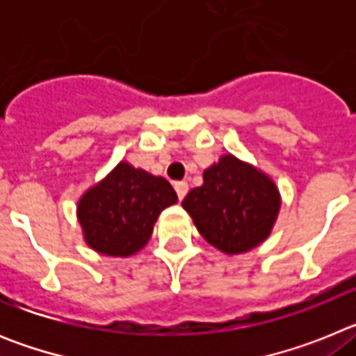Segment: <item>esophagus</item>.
Instances as JSON below:
<instances>
[{"label":"esophagus","mask_w":356,"mask_h":356,"mask_svg":"<svg viewBox=\"0 0 356 356\" xmlns=\"http://www.w3.org/2000/svg\"><path fill=\"white\" fill-rule=\"evenodd\" d=\"M175 191H176V194H178V197H180V200H184L188 193V184L187 181H176Z\"/></svg>","instance_id":"1"}]
</instances>
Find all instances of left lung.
Segmentation results:
<instances>
[{"label": "left lung", "instance_id": "8db88e82", "mask_svg": "<svg viewBox=\"0 0 356 356\" xmlns=\"http://www.w3.org/2000/svg\"><path fill=\"white\" fill-rule=\"evenodd\" d=\"M280 205L275 181L234 155L205 169L203 185L181 201L201 237L226 254L246 253L266 241Z\"/></svg>", "mask_w": 356, "mask_h": 356}]
</instances>
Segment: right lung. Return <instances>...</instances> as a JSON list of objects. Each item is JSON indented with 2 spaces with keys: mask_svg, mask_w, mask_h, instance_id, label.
I'll return each instance as SVG.
<instances>
[{
  "mask_svg": "<svg viewBox=\"0 0 356 356\" xmlns=\"http://www.w3.org/2000/svg\"><path fill=\"white\" fill-rule=\"evenodd\" d=\"M178 201L165 178L119 162L78 201L76 216L85 242L108 257L143 250L160 212Z\"/></svg>",
  "mask_w": 356,
  "mask_h": 356,
  "instance_id": "obj_1",
  "label": "right lung"
}]
</instances>
